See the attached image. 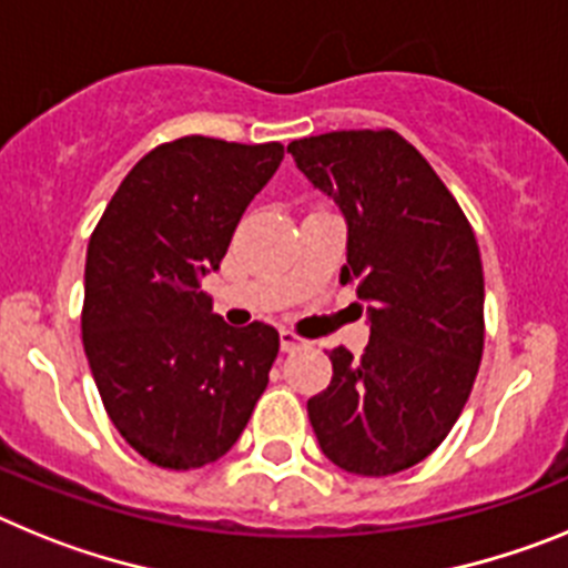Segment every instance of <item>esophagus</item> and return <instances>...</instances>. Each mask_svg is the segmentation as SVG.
Segmentation results:
<instances>
[{"label": "esophagus", "mask_w": 568, "mask_h": 568, "mask_svg": "<svg viewBox=\"0 0 568 568\" xmlns=\"http://www.w3.org/2000/svg\"><path fill=\"white\" fill-rule=\"evenodd\" d=\"M300 345H305L303 337H297V334L288 332V328L280 332V348H283V352H294V348H300Z\"/></svg>", "instance_id": "obj_1"}]
</instances>
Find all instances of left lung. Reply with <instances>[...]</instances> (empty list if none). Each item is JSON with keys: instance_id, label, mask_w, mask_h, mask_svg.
Here are the masks:
<instances>
[{"instance_id": "obj_1", "label": "left lung", "mask_w": 568, "mask_h": 568, "mask_svg": "<svg viewBox=\"0 0 568 568\" xmlns=\"http://www.w3.org/2000/svg\"><path fill=\"white\" fill-rule=\"evenodd\" d=\"M345 220L339 283H357L368 345L332 352L308 400L323 455L363 477L426 460L460 417L483 357V265L460 205L394 131H332L288 145ZM363 312V305H359Z\"/></svg>"}]
</instances>
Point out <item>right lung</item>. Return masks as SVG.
Returning a JSON list of instances; mask_svg holds the SVG:
<instances>
[{
	"mask_svg": "<svg viewBox=\"0 0 568 568\" xmlns=\"http://www.w3.org/2000/svg\"><path fill=\"white\" fill-rule=\"evenodd\" d=\"M280 162V142H165L131 168L88 243L82 343L108 417L148 463L220 460L268 386L277 328H231L200 285Z\"/></svg>",
	"mask_w": 568,
	"mask_h": 568,
	"instance_id": "add662e5",
	"label": "right lung"
}]
</instances>
